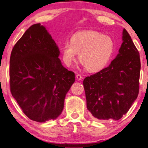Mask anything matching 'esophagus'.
I'll return each instance as SVG.
<instances>
[{
    "label": "esophagus",
    "mask_w": 148,
    "mask_h": 148,
    "mask_svg": "<svg viewBox=\"0 0 148 148\" xmlns=\"http://www.w3.org/2000/svg\"><path fill=\"white\" fill-rule=\"evenodd\" d=\"M76 79H77L78 80H81L82 79V75L81 74H77V75H76Z\"/></svg>",
    "instance_id": "obj_1"
}]
</instances>
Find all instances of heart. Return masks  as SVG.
<instances>
[{"instance_id":"heart-1","label":"heart","mask_w":148,"mask_h":148,"mask_svg":"<svg viewBox=\"0 0 148 148\" xmlns=\"http://www.w3.org/2000/svg\"><path fill=\"white\" fill-rule=\"evenodd\" d=\"M114 49V41L108 35L99 32L87 30L76 33L70 42H65L62 48L63 60L67 66L78 59L86 70L95 72L108 64Z\"/></svg>"}]
</instances>
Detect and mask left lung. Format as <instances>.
Returning <instances> with one entry per match:
<instances>
[{
	"label": "left lung",
	"mask_w": 148,
	"mask_h": 148,
	"mask_svg": "<svg viewBox=\"0 0 148 148\" xmlns=\"http://www.w3.org/2000/svg\"><path fill=\"white\" fill-rule=\"evenodd\" d=\"M121 47L107 68L83 80L86 107L96 119H121L137 99L139 90V53L123 29Z\"/></svg>",
	"instance_id": "left-lung-1"
}]
</instances>
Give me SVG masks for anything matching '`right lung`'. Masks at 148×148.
Returning a JSON list of instances; mask_svg holds the SVG:
<instances>
[{
  "label": "right lung",
  "instance_id": "obj_1",
  "mask_svg": "<svg viewBox=\"0 0 148 148\" xmlns=\"http://www.w3.org/2000/svg\"><path fill=\"white\" fill-rule=\"evenodd\" d=\"M60 50L46 28L31 25L15 43L10 57V90L32 121L54 120L62 113L75 74L62 66Z\"/></svg>",
  "mask_w": 148,
  "mask_h": 148
}]
</instances>
